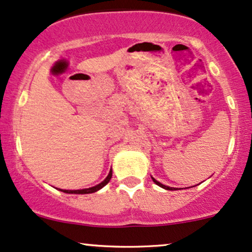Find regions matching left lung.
I'll list each match as a JSON object with an SVG mask.
<instances>
[{"label": "left lung", "instance_id": "1", "mask_svg": "<svg viewBox=\"0 0 252 252\" xmlns=\"http://www.w3.org/2000/svg\"><path fill=\"white\" fill-rule=\"evenodd\" d=\"M152 179H153V181H154L155 184L158 185V186L162 187V189H167V190H175V189H175V187H169V186H166V185H162V184H161V182H158V180H155V179L153 178V176H152Z\"/></svg>", "mask_w": 252, "mask_h": 252}]
</instances>
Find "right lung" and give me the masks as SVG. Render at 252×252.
<instances>
[{"label":"right lung","mask_w":252,"mask_h":252,"mask_svg":"<svg viewBox=\"0 0 252 252\" xmlns=\"http://www.w3.org/2000/svg\"><path fill=\"white\" fill-rule=\"evenodd\" d=\"M111 178H112V170L110 169L108 176H106L100 184L96 185V186L90 187V189H59V190H62L63 193H68V194H89V193H94L97 192V190H99L100 189H103V187L105 186L110 180H111Z\"/></svg>","instance_id":"obj_1"}]
</instances>
